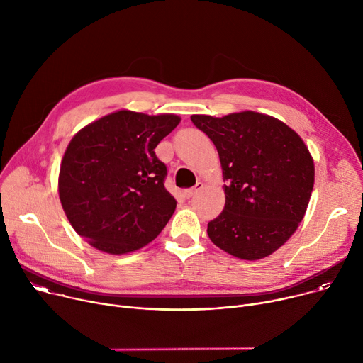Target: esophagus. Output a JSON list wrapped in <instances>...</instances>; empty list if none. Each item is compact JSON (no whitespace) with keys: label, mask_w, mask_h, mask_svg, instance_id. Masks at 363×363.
<instances>
[{"label":"esophagus","mask_w":363,"mask_h":363,"mask_svg":"<svg viewBox=\"0 0 363 363\" xmlns=\"http://www.w3.org/2000/svg\"><path fill=\"white\" fill-rule=\"evenodd\" d=\"M202 189H203V183H202V182H198L196 186H194V187L184 190V196H186L187 199H190V198L194 196V194H198L199 190H202Z\"/></svg>","instance_id":"obj_1"}]
</instances>
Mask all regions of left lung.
<instances>
[{"instance_id": "left-lung-1", "label": "left lung", "mask_w": 363, "mask_h": 363, "mask_svg": "<svg viewBox=\"0 0 363 363\" xmlns=\"http://www.w3.org/2000/svg\"><path fill=\"white\" fill-rule=\"evenodd\" d=\"M216 147L224 177V211L208 224L225 253L259 260L296 231L314 187V160L286 123L245 110L224 118L191 115Z\"/></svg>"}]
</instances>
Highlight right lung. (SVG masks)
<instances>
[{"label":"right lung","instance_id":"right-lung-1","mask_svg":"<svg viewBox=\"0 0 363 363\" xmlns=\"http://www.w3.org/2000/svg\"><path fill=\"white\" fill-rule=\"evenodd\" d=\"M179 123L177 115L118 110L74 135L58 190L69 224L90 245L128 255L167 225L177 202L164 187L167 167L154 150Z\"/></svg>","mask_w":363,"mask_h":363}]
</instances>
